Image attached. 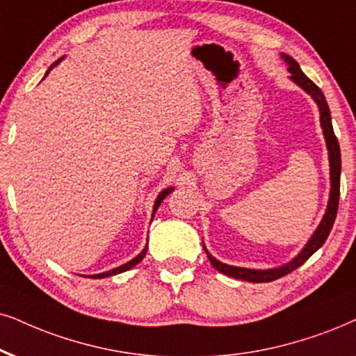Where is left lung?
I'll return each mask as SVG.
<instances>
[{"label":"left lung","instance_id":"obj_1","mask_svg":"<svg viewBox=\"0 0 356 356\" xmlns=\"http://www.w3.org/2000/svg\"><path fill=\"white\" fill-rule=\"evenodd\" d=\"M284 60L289 64V72H291V79L294 80L299 87H302L305 92L309 93L314 100L317 102L318 110H321V124L323 129V134H325V141H327V147H328V159H330V181H332V191H330V200H328V207L325 215H323L321 225H318L317 232L314 233L312 238H310L305 248L300 251V253L296 256L291 263H287L286 266L282 268H276V269H266V271H258V269H246V268H236V266H228V264L220 263L213 258V256L205 253L209 256L211 266H213L217 271L227 274V276L236 277V279H243V281L248 282H269L274 281V279H279L286 274H289L298 269L299 266L307 261L310 256H312L316 251L321 248V246L325 243L328 233H330L332 227H334L335 217H337V210H339V199H340V170H341V157H340V146L339 141H337V136L334 133V126H332V118H330V110H328L327 100L323 97L322 90L317 87L316 83L310 80L307 75L300 70V67L294 58L289 56H282Z\"/></svg>","mask_w":356,"mask_h":356}]
</instances>
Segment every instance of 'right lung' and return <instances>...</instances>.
<instances>
[{"instance_id":"add662e5","label":"right lung","mask_w":356,"mask_h":356,"mask_svg":"<svg viewBox=\"0 0 356 356\" xmlns=\"http://www.w3.org/2000/svg\"><path fill=\"white\" fill-rule=\"evenodd\" d=\"M56 64H58V60L56 62ZM54 64V65H56ZM52 65V67H54ZM51 67V69H52ZM51 69L47 70V74L49 72H51ZM46 74V75H47ZM172 191V187H169V188H165V191H163L159 193V195H157V199H156V204H154V210H152V215L156 213V210H157V207L161 205V202H163L164 199H165V195H168V193ZM146 251H147V245H146V248L141 251V253H139L136 258L134 259H131L129 261V263H126V264H123V266H120V268H116V269H111V271H108V273H102V274H95V276H92V277H95V279H100V277H108V276H113V274H120V273H123V271H128V269H131L133 266H136V264L139 263V261H143V258H145V254H146Z\"/></svg>"}]
</instances>
